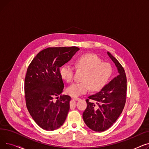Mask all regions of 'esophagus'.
<instances>
[{
  "instance_id": "obj_1",
  "label": "esophagus",
  "mask_w": 149,
  "mask_h": 149,
  "mask_svg": "<svg viewBox=\"0 0 149 149\" xmlns=\"http://www.w3.org/2000/svg\"><path fill=\"white\" fill-rule=\"evenodd\" d=\"M72 99H73V100H75V101H79V100H81V98H77V97H74V98H72Z\"/></svg>"
}]
</instances>
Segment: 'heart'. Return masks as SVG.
<instances>
[{
  "mask_svg": "<svg viewBox=\"0 0 149 149\" xmlns=\"http://www.w3.org/2000/svg\"><path fill=\"white\" fill-rule=\"evenodd\" d=\"M74 65L77 69L84 70L82 82L75 83L69 86L66 92L72 97H79L88 92L102 89L112 75V68L107 62L101 61L95 54H84L76 58ZM61 79L68 83L74 79V69L69 65H63L60 69Z\"/></svg>",
  "mask_w": 149,
  "mask_h": 149,
  "instance_id": "obj_1",
  "label": "heart"
}]
</instances>
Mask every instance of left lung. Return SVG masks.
I'll use <instances>...</instances> for the list:
<instances>
[{"instance_id": "left-lung-1", "label": "left lung", "mask_w": 149, "mask_h": 149, "mask_svg": "<svg viewBox=\"0 0 149 149\" xmlns=\"http://www.w3.org/2000/svg\"><path fill=\"white\" fill-rule=\"evenodd\" d=\"M115 63L118 75L96 94L88 97L87 107L83 113L86 126L95 132H103L111 127L122 113L126 101L127 79L119 61L107 52ZM89 99L96 101L90 102Z\"/></svg>"}]
</instances>
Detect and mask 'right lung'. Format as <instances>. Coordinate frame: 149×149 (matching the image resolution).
Segmentation results:
<instances>
[{
	"instance_id": "1",
	"label": "right lung",
	"mask_w": 149,
	"mask_h": 149,
	"mask_svg": "<svg viewBox=\"0 0 149 149\" xmlns=\"http://www.w3.org/2000/svg\"><path fill=\"white\" fill-rule=\"evenodd\" d=\"M79 49L76 46L45 49L37 54L27 69L25 79L26 107L34 121L44 130H54L65 121L71 98L66 95L58 97L64 88L60 68Z\"/></svg>"
}]
</instances>
